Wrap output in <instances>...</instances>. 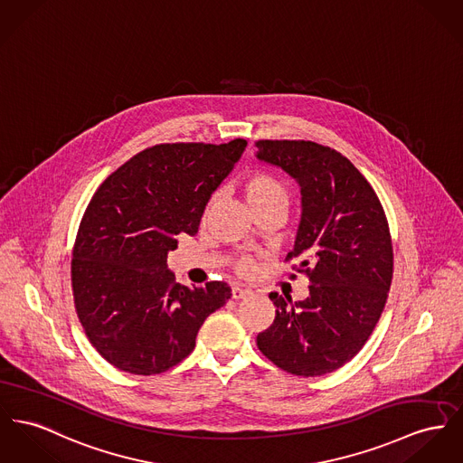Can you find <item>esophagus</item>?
Instances as JSON below:
<instances>
[{"instance_id":"esophagus-1","label":"esophagus","mask_w":463,"mask_h":463,"mask_svg":"<svg viewBox=\"0 0 463 463\" xmlns=\"http://www.w3.org/2000/svg\"><path fill=\"white\" fill-rule=\"evenodd\" d=\"M250 295V291L247 289V288H242V286H239V284H235L233 288H232V297L235 298V300H241V298H246Z\"/></svg>"}]
</instances>
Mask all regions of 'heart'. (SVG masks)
<instances>
[{
  "instance_id": "b5f03b06",
  "label": "heart",
  "mask_w": 463,
  "mask_h": 463,
  "mask_svg": "<svg viewBox=\"0 0 463 463\" xmlns=\"http://www.w3.org/2000/svg\"><path fill=\"white\" fill-rule=\"evenodd\" d=\"M242 189H244L247 202L254 209V213L261 211V209H270V207H282V209L288 207V191H286V187L270 174L256 172V174L247 175L244 183H242ZM214 202H216V196H211L207 205H205L203 217L209 216L211 209L214 207ZM235 270L241 276L252 274V270H254L252 258L244 256V258L237 260Z\"/></svg>"
}]
</instances>
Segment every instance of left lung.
I'll return each instance as SVG.
<instances>
[{"label":"left lung","mask_w":463,"mask_h":463,"mask_svg":"<svg viewBox=\"0 0 463 463\" xmlns=\"http://www.w3.org/2000/svg\"><path fill=\"white\" fill-rule=\"evenodd\" d=\"M256 157L282 168L302 193V219L286 261L308 278V297L270 293L274 323L256 344L279 369L316 377L365 345L386 304L393 247L383 205L358 168L310 140H258ZM291 278H297L291 274Z\"/></svg>","instance_id":"8db88e82"}]
</instances>
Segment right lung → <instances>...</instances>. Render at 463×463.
I'll list each match as a JSON object with an SVG mask.
<instances>
[{"instance_id": "right-lung-1", "label": "right lung", "mask_w": 463, "mask_h": 463, "mask_svg": "<svg viewBox=\"0 0 463 463\" xmlns=\"http://www.w3.org/2000/svg\"><path fill=\"white\" fill-rule=\"evenodd\" d=\"M247 142L159 144L110 174L82 216L71 258L77 316L116 369L153 375L194 349L203 321L230 297L222 280L175 282L168 252L196 235L205 205Z\"/></svg>"}]
</instances>
